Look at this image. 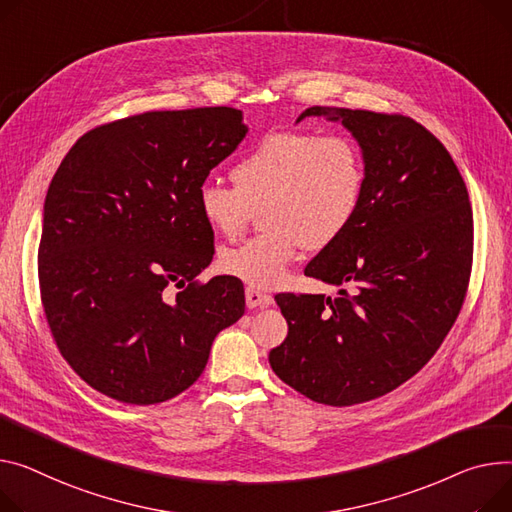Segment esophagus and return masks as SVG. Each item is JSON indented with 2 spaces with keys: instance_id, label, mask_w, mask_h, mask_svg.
<instances>
[{
  "instance_id": "1",
  "label": "esophagus",
  "mask_w": 512,
  "mask_h": 512,
  "mask_svg": "<svg viewBox=\"0 0 512 512\" xmlns=\"http://www.w3.org/2000/svg\"><path fill=\"white\" fill-rule=\"evenodd\" d=\"M245 298H247V306H249V309H257V306H269V304H274V298H271V294L261 292V290L251 288V286L245 290Z\"/></svg>"
}]
</instances>
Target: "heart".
<instances>
[{
	"label": "heart",
	"instance_id": "1",
	"mask_svg": "<svg viewBox=\"0 0 512 512\" xmlns=\"http://www.w3.org/2000/svg\"><path fill=\"white\" fill-rule=\"evenodd\" d=\"M232 185L203 183L197 208L206 224L236 238L261 214L265 228L251 241L220 255L224 274L257 290L284 284L302 247L331 245L352 224L364 195L366 168L346 135L311 131L267 133L238 160Z\"/></svg>",
	"mask_w": 512,
	"mask_h": 512
}]
</instances>
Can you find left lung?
Listing matches in <instances>:
<instances>
[{"instance_id":"left-lung-1","label":"left lung","mask_w":512,"mask_h":512,"mask_svg":"<svg viewBox=\"0 0 512 512\" xmlns=\"http://www.w3.org/2000/svg\"><path fill=\"white\" fill-rule=\"evenodd\" d=\"M311 115L360 144L364 195L304 269L339 296L278 294L288 337L269 364L304 397L344 407L391 393L436 354L465 300L473 214L451 154L412 117L311 107L298 121Z\"/></svg>"}]
</instances>
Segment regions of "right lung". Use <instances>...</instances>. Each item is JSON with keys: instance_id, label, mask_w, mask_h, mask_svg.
I'll return each instance as SVG.
<instances>
[{"instance_id": "add662e5", "label": "right lung", "mask_w": 512, "mask_h": 512, "mask_svg": "<svg viewBox=\"0 0 512 512\" xmlns=\"http://www.w3.org/2000/svg\"><path fill=\"white\" fill-rule=\"evenodd\" d=\"M245 135L232 107L150 111L90 129L61 160L45 199L41 302L61 356L102 395L173 399L243 317L236 278L197 280L214 257L197 191Z\"/></svg>"}]
</instances>
